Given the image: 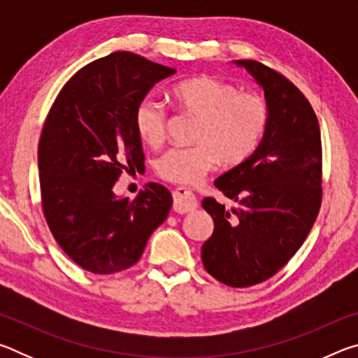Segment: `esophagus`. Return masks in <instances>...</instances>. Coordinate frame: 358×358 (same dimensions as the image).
Here are the masks:
<instances>
[{"mask_svg":"<svg viewBox=\"0 0 358 358\" xmlns=\"http://www.w3.org/2000/svg\"><path fill=\"white\" fill-rule=\"evenodd\" d=\"M173 210L180 215L189 213V211H194L197 207V199L194 194L187 189V187H178V189L173 191Z\"/></svg>","mask_w":358,"mask_h":358,"instance_id":"34e87169","label":"esophagus"}]
</instances>
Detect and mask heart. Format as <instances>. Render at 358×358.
Instances as JSON below:
<instances>
[{
	"label": "heart",
	"instance_id": "1",
	"mask_svg": "<svg viewBox=\"0 0 358 358\" xmlns=\"http://www.w3.org/2000/svg\"><path fill=\"white\" fill-rule=\"evenodd\" d=\"M180 110L199 118L196 147L172 148L159 157L156 171L172 183L194 186L222 161L237 166L252 155L268 124V106L262 96L238 93L227 82L201 76L187 78L171 90ZM136 131L148 147H159L166 138L167 113L155 101L145 99L134 113Z\"/></svg>",
	"mask_w": 358,
	"mask_h": 358
}]
</instances>
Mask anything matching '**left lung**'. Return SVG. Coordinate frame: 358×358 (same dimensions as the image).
Here are the masks:
<instances>
[{
	"label": "left lung",
	"mask_w": 358,
	"mask_h": 358,
	"mask_svg": "<svg viewBox=\"0 0 358 358\" xmlns=\"http://www.w3.org/2000/svg\"><path fill=\"white\" fill-rule=\"evenodd\" d=\"M232 63L264 92L268 124L252 155L215 181L237 207L202 201L215 222L202 262L220 282L248 287L273 276L310 234L320 207L322 145L316 113L294 83L252 59Z\"/></svg>",
	"instance_id": "8db88e82"
}]
</instances>
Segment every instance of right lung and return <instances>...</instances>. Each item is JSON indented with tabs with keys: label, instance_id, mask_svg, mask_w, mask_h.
I'll use <instances>...</instances> for the list:
<instances>
[{
	"label": "right lung",
	"instance_id": "1",
	"mask_svg": "<svg viewBox=\"0 0 358 358\" xmlns=\"http://www.w3.org/2000/svg\"><path fill=\"white\" fill-rule=\"evenodd\" d=\"M175 69L115 52L69 78L48 112L39 142L42 208L52 235L96 275L129 268L172 207L167 187L148 183L134 201L113 192L124 171L143 166L137 106Z\"/></svg>",
	"mask_w": 358,
	"mask_h": 358
}]
</instances>
